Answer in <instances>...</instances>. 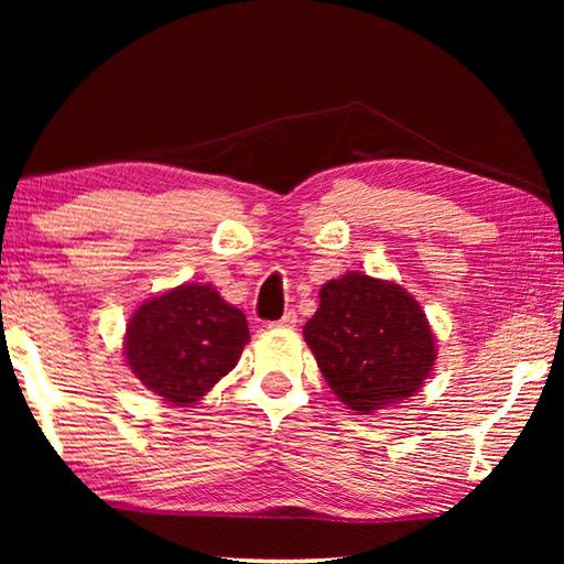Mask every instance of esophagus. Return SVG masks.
I'll return each instance as SVG.
<instances>
[{
	"mask_svg": "<svg viewBox=\"0 0 564 564\" xmlns=\"http://www.w3.org/2000/svg\"><path fill=\"white\" fill-rule=\"evenodd\" d=\"M295 322H297V315L293 313V310H289V313H285L281 319H275V322H271V329H293L295 327Z\"/></svg>",
	"mask_w": 564,
	"mask_h": 564,
	"instance_id": "esophagus-1",
	"label": "esophagus"
}]
</instances>
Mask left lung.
<instances>
[{
	"instance_id": "left-lung-1",
	"label": "left lung",
	"mask_w": 564,
	"mask_h": 564,
	"mask_svg": "<svg viewBox=\"0 0 564 564\" xmlns=\"http://www.w3.org/2000/svg\"><path fill=\"white\" fill-rule=\"evenodd\" d=\"M303 334L327 386L356 414L412 398L436 361L422 305L402 285L358 271L322 285Z\"/></svg>"
}]
</instances>
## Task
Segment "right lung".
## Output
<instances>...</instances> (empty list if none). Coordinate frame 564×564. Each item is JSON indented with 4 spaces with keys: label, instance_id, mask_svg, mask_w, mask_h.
Masks as SVG:
<instances>
[{
    "label": "right lung",
    "instance_id": "1",
    "mask_svg": "<svg viewBox=\"0 0 564 564\" xmlns=\"http://www.w3.org/2000/svg\"><path fill=\"white\" fill-rule=\"evenodd\" d=\"M247 341L242 310L225 303L213 285L182 283L135 310L123 354L142 386L188 406L230 373Z\"/></svg>",
    "mask_w": 564,
    "mask_h": 564
}]
</instances>
